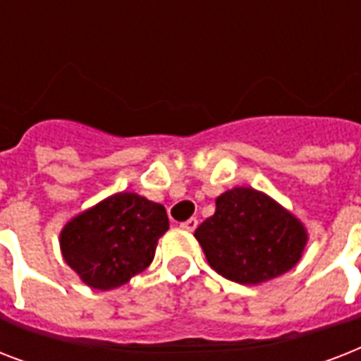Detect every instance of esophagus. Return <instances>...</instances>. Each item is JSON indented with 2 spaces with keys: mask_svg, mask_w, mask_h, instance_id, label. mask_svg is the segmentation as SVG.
Here are the masks:
<instances>
[{
  "mask_svg": "<svg viewBox=\"0 0 361 361\" xmlns=\"http://www.w3.org/2000/svg\"><path fill=\"white\" fill-rule=\"evenodd\" d=\"M181 231H185V232H192L195 228L198 226V221L195 219V217H191V219H187L185 223H181Z\"/></svg>",
  "mask_w": 361,
  "mask_h": 361,
  "instance_id": "esophagus-1",
  "label": "esophagus"
}]
</instances>
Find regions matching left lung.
<instances>
[{"mask_svg":"<svg viewBox=\"0 0 361 361\" xmlns=\"http://www.w3.org/2000/svg\"><path fill=\"white\" fill-rule=\"evenodd\" d=\"M206 260L225 279L260 285L300 262L307 228L277 200L252 187L215 198V214L195 231Z\"/></svg>","mask_w":361,"mask_h":361,"instance_id":"left-lung-1","label":"left lung"}]
</instances>
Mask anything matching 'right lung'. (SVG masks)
<instances>
[{
	"instance_id": "1",
	"label": "right lung",
	"mask_w": 361,
	"mask_h": 361,
	"mask_svg": "<svg viewBox=\"0 0 361 361\" xmlns=\"http://www.w3.org/2000/svg\"><path fill=\"white\" fill-rule=\"evenodd\" d=\"M166 231L164 206L121 191L67 221L59 232V249L82 283L112 290L152 264Z\"/></svg>"
}]
</instances>
